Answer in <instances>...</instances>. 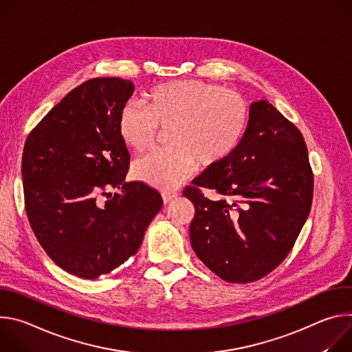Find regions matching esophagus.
<instances>
[{
    "label": "esophagus",
    "instance_id": "1",
    "mask_svg": "<svg viewBox=\"0 0 352 352\" xmlns=\"http://www.w3.org/2000/svg\"><path fill=\"white\" fill-rule=\"evenodd\" d=\"M177 193L175 192H163L162 193V197H163V202L164 204H170L171 200H174V199H177Z\"/></svg>",
    "mask_w": 352,
    "mask_h": 352
}]
</instances>
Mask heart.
<instances>
[{
    "mask_svg": "<svg viewBox=\"0 0 352 352\" xmlns=\"http://www.w3.org/2000/svg\"><path fill=\"white\" fill-rule=\"evenodd\" d=\"M249 122L245 100L223 86L178 80L156 86L144 106L128 103L118 120L121 140L135 152L155 143L159 126H170L171 147L139 159L133 175L160 190L175 189L196 168L213 167L231 156Z\"/></svg>",
    "mask_w": 352,
    "mask_h": 352,
    "instance_id": "obj_1",
    "label": "heart"
}]
</instances>
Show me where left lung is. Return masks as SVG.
<instances>
[{
  "label": "left lung",
  "mask_w": 352,
  "mask_h": 352,
  "mask_svg": "<svg viewBox=\"0 0 352 352\" xmlns=\"http://www.w3.org/2000/svg\"><path fill=\"white\" fill-rule=\"evenodd\" d=\"M184 196L197 258L228 283L256 281L289 254L312 206L314 174L302 133L267 100L249 107L235 152L193 179ZM200 187L214 188L210 201Z\"/></svg>",
  "instance_id": "left-lung-1"
}]
</instances>
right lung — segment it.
I'll list each match as a JSON object with an SVG mask.
<instances>
[{
    "mask_svg": "<svg viewBox=\"0 0 352 352\" xmlns=\"http://www.w3.org/2000/svg\"><path fill=\"white\" fill-rule=\"evenodd\" d=\"M133 89L121 78L86 80L25 142L22 179L32 230L52 261L80 278L107 274L135 255L163 206L156 189L125 182L129 153L118 120Z\"/></svg>",
    "mask_w": 352,
    "mask_h": 352,
    "instance_id": "right-lung-1",
    "label": "right lung"
}]
</instances>
